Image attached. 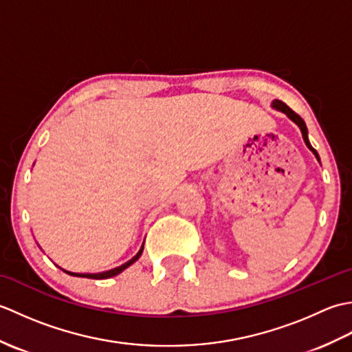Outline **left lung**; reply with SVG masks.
Segmentation results:
<instances>
[{
  "instance_id": "left-lung-1",
  "label": "left lung",
  "mask_w": 352,
  "mask_h": 352,
  "mask_svg": "<svg viewBox=\"0 0 352 352\" xmlns=\"http://www.w3.org/2000/svg\"><path fill=\"white\" fill-rule=\"evenodd\" d=\"M271 107L272 109H275V110H278V111H281V113H284L286 115L292 122H295L298 126H300V130H301V133H302V139H304V142H305V145H307V148L310 149V151L315 154V157L318 159V162L320 163V159H319V154H318V151L315 148H313L311 145H310V142H309V131H307V125H305V122H304V119L300 116V115H296L294 110L292 109H289L286 104H284L283 101H280V100H274L272 101V104H271Z\"/></svg>"
}]
</instances>
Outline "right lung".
Returning a JSON list of instances; mask_svg holds the SVG:
<instances>
[{
	"instance_id": "right-lung-1",
	"label": "right lung",
	"mask_w": 352,
	"mask_h": 352,
	"mask_svg": "<svg viewBox=\"0 0 352 352\" xmlns=\"http://www.w3.org/2000/svg\"><path fill=\"white\" fill-rule=\"evenodd\" d=\"M145 242V241H144ZM142 252H144V245L140 246V250H139V252L136 254V256H134L133 258H130L129 261H125L124 265H121V266H118V267H113V269H110V271H104V272H98V274H78V272H69V271H65V269H62L63 272H66V274H69V275H74V276H81V278H94V280H106V278H111V276H115V275H118V274H121L122 271H125L126 267L129 266H131L134 261H138L139 260V257L142 256Z\"/></svg>"
}]
</instances>
